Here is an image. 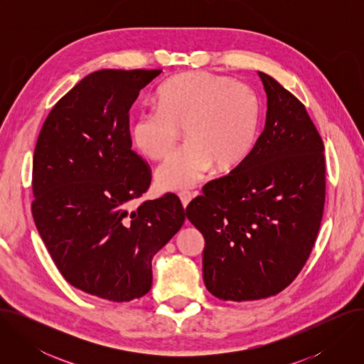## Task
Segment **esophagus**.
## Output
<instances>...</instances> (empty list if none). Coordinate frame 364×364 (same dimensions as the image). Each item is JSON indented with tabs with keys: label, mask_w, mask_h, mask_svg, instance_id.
<instances>
[{
	"label": "esophagus",
	"mask_w": 364,
	"mask_h": 364,
	"mask_svg": "<svg viewBox=\"0 0 364 364\" xmlns=\"http://www.w3.org/2000/svg\"><path fill=\"white\" fill-rule=\"evenodd\" d=\"M178 197H180V200H181L183 207L186 209V207L188 205V203H190V201H191V198H193V194H191V193H188V191H183V193H180V194H178Z\"/></svg>",
	"instance_id": "1"
}]
</instances>
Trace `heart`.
<instances>
[{
	"mask_svg": "<svg viewBox=\"0 0 364 364\" xmlns=\"http://www.w3.org/2000/svg\"><path fill=\"white\" fill-rule=\"evenodd\" d=\"M259 107L243 83L209 72H188L167 80L155 107L136 117L131 139L145 157L159 160L176 146L186 128L188 145L157 168L163 190H187L216 166L229 171L247 155L256 134Z\"/></svg>",
	"mask_w": 364,
	"mask_h": 364,
	"instance_id": "b5f03b06",
	"label": "heart"
}]
</instances>
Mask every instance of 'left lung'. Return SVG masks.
<instances>
[{
  "instance_id": "8db88e82",
  "label": "left lung",
  "mask_w": 364,
  "mask_h": 364,
  "mask_svg": "<svg viewBox=\"0 0 364 364\" xmlns=\"http://www.w3.org/2000/svg\"><path fill=\"white\" fill-rule=\"evenodd\" d=\"M267 121L243 161L186 209L204 236L203 279L225 301L279 294L314 247L326 201L324 144L302 103L267 73Z\"/></svg>"
}]
</instances>
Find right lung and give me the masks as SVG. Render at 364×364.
Wrapping results in <instances>:
<instances>
[{
  "mask_svg": "<svg viewBox=\"0 0 364 364\" xmlns=\"http://www.w3.org/2000/svg\"><path fill=\"white\" fill-rule=\"evenodd\" d=\"M163 70L103 69L50 111L33 157L31 212L63 278L114 302L151 289V261L186 220L176 194L146 200L149 166L131 149L129 109Z\"/></svg>",
  "mask_w": 364,
  "mask_h": 364,
  "instance_id": "right-lung-1",
  "label": "right lung"
}]
</instances>
